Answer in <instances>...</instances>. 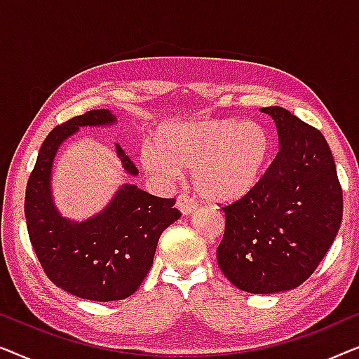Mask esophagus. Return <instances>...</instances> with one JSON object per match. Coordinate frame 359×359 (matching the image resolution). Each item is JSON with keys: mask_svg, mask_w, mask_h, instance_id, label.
<instances>
[{"mask_svg": "<svg viewBox=\"0 0 359 359\" xmlns=\"http://www.w3.org/2000/svg\"><path fill=\"white\" fill-rule=\"evenodd\" d=\"M176 208L180 209V212L183 215H189L191 212H194L198 205H196L194 199H191L189 196L181 194L178 196V199H176Z\"/></svg>", "mask_w": 359, "mask_h": 359, "instance_id": "1", "label": "esophagus"}]
</instances>
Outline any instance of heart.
Masks as SVG:
<instances>
[{"mask_svg": "<svg viewBox=\"0 0 359 359\" xmlns=\"http://www.w3.org/2000/svg\"><path fill=\"white\" fill-rule=\"evenodd\" d=\"M271 151V135L257 122L173 121L156 129L154 144L144 145L142 165L165 181L175 180L181 168H191L199 194L224 203L255 188Z\"/></svg>", "mask_w": 359, "mask_h": 359, "instance_id": "1", "label": "heart"}]
</instances>
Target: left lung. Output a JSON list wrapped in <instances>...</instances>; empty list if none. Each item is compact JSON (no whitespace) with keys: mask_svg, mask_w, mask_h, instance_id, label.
Returning <instances> with one entry per match:
<instances>
[{"mask_svg":"<svg viewBox=\"0 0 359 359\" xmlns=\"http://www.w3.org/2000/svg\"><path fill=\"white\" fill-rule=\"evenodd\" d=\"M262 112L276 124L279 151L253 189L222 208L217 262L242 291L274 294L316 271L340 229L343 196L322 132L284 107Z\"/></svg>","mask_w":359,"mask_h":359,"instance_id":"8db88e82","label":"left lung"}]
</instances>
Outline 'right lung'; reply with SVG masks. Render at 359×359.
I'll use <instances>...</instances> for the list:
<instances>
[{
  "label": "right lung",
  "instance_id": "right-lung-1",
  "mask_svg": "<svg viewBox=\"0 0 359 359\" xmlns=\"http://www.w3.org/2000/svg\"><path fill=\"white\" fill-rule=\"evenodd\" d=\"M117 122L109 109L88 111L57 126L39 150L24 201L27 232L43 271L57 287L97 302L134 294L154 264L160 235L181 217L175 199L151 196L135 184H122L107 205L86 220L62 215L53 203L52 166L60 145L80 127ZM127 175L139 170L116 144Z\"/></svg>",
  "mask_w": 359,
  "mask_h": 359
}]
</instances>
